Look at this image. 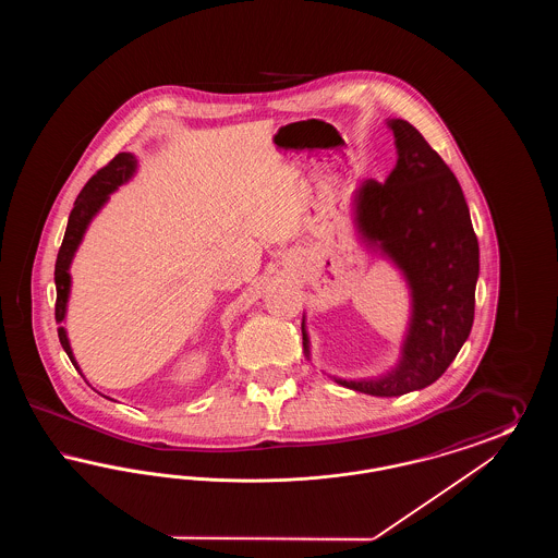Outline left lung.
<instances>
[{"label": "left lung", "mask_w": 558, "mask_h": 558, "mask_svg": "<svg viewBox=\"0 0 558 558\" xmlns=\"http://www.w3.org/2000/svg\"><path fill=\"white\" fill-rule=\"evenodd\" d=\"M398 162L385 184L364 180L353 192L362 244L398 269L410 292V318L398 364L371 378H339L347 389L396 398L425 389L448 371L475 318L478 242L462 187L444 159L403 119H387ZM303 349L312 357L307 322Z\"/></svg>", "instance_id": "left-lung-1"}]
</instances>
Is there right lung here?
Segmentation results:
<instances>
[{
  "label": "right lung",
  "mask_w": 558,
  "mask_h": 558,
  "mask_svg": "<svg viewBox=\"0 0 558 558\" xmlns=\"http://www.w3.org/2000/svg\"><path fill=\"white\" fill-rule=\"evenodd\" d=\"M137 171V159L132 153H119L114 159L108 162L105 169H100L85 187L81 190L75 207L69 215V223H66V232L62 246L58 251V259H56V269H53V282H56V322L62 324L66 319V307H69V296H71V264L75 259V253L80 248L83 236L89 228V223L94 221V217L102 211V207L107 205L108 198L112 192H117L123 184H128ZM58 339L60 345L66 351L69 360L73 362V366L83 374L73 355V349L69 343V335L64 326H58Z\"/></svg>",
  "instance_id": "add662e5"
}]
</instances>
